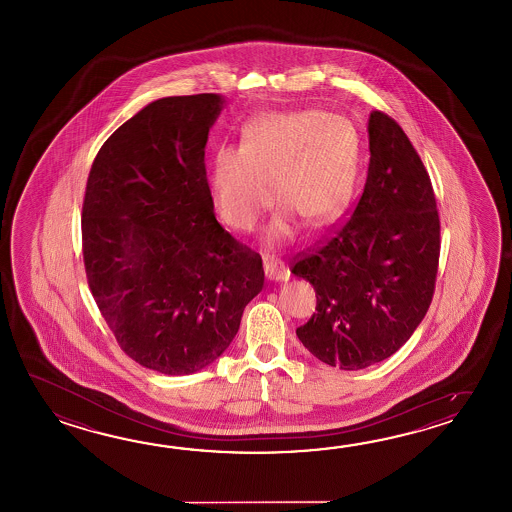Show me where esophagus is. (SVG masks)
Returning a JSON list of instances; mask_svg holds the SVG:
<instances>
[{
  "mask_svg": "<svg viewBox=\"0 0 512 512\" xmlns=\"http://www.w3.org/2000/svg\"><path fill=\"white\" fill-rule=\"evenodd\" d=\"M263 271H265L267 280H271V282H287L291 276V272L283 265L282 261L274 260V258L263 260Z\"/></svg>",
  "mask_w": 512,
  "mask_h": 512,
  "instance_id": "34e87169",
  "label": "esophagus"
}]
</instances>
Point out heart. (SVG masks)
<instances>
[{
    "label": "heart",
    "instance_id": "b5f03b06",
    "mask_svg": "<svg viewBox=\"0 0 512 512\" xmlns=\"http://www.w3.org/2000/svg\"><path fill=\"white\" fill-rule=\"evenodd\" d=\"M359 177V142L346 122L320 111H269L241 128L240 148L214 153L208 188L221 219L249 232L272 201L283 205L271 238L293 236L294 218L326 227L348 207Z\"/></svg>",
    "mask_w": 512,
    "mask_h": 512
}]
</instances>
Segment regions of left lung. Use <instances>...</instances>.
<instances>
[{
    "label": "left lung",
    "mask_w": 512,
    "mask_h": 512,
    "mask_svg": "<svg viewBox=\"0 0 512 512\" xmlns=\"http://www.w3.org/2000/svg\"><path fill=\"white\" fill-rule=\"evenodd\" d=\"M368 135V177L351 218L291 267L316 291V313L296 335L320 362L348 371L392 357L414 335L441 249L434 188L412 142L382 111H371Z\"/></svg>",
    "instance_id": "1"
}]
</instances>
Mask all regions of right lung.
<instances>
[{"instance_id":"add662e5","label":"right lung","mask_w":512,"mask_h":512,"mask_svg":"<svg viewBox=\"0 0 512 512\" xmlns=\"http://www.w3.org/2000/svg\"><path fill=\"white\" fill-rule=\"evenodd\" d=\"M225 98L166 97L102 144L87 177V283L122 351L190 375L229 348L263 287L260 254L214 216L205 146Z\"/></svg>"}]
</instances>
